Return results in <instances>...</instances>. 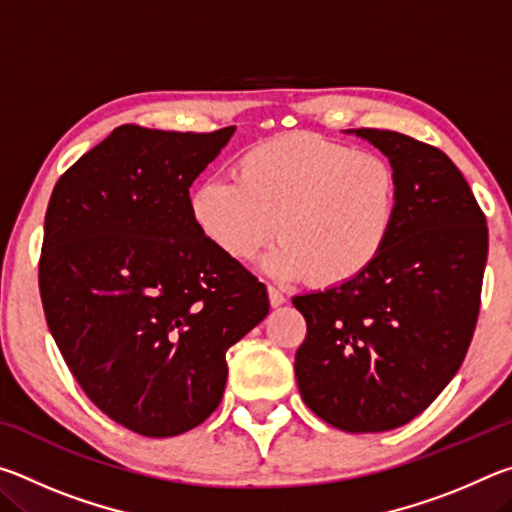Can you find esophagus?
Wrapping results in <instances>:
<instances>
[{
    "instance_id": "esophagus-1",
    "label": "esophagus",
    "mask_w": 512,
    "mask_h": 512,
    "mask_svg": "<svg viewBox=\"0 0 512 512\" xmlns=\"http://www.w3.org/2000/svg\"><path fill=\"white\" fill-rule=\"evenodd\" d=\"M268 300H271V307H280L287 302V296H284V293L277 287H268Z\"/></svg>"
}]
</instances>
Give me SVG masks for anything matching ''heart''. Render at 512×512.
I'll list each match as a JSON object with an SVG mask.
<instances>
[{"instance_id": "heart-1", "label": "heart", "mask_w": 512, "mask_h": 512, "mask_svg": "<svg viewBox=\"0 0 512 512\" xmlns=\"http://www.w3.org/2000/svg\"><path fill=\"white\" fill-rule=\"evenodd\" d=\"M395 164L314 133H287L239 155L235 180L210 178L192 194L203 235L237 262L264 259L275 280L307 277L318 287L350 282L377 262L400 214Z\"/></svg>"}]
</instances>
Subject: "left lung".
Segmentation results:
<instances>
[{
  "instance_id": "8db88e82",
  "label": "left lung",
  "mask_w": 512,
  "mask_h": 512,
  "mask_svg": "<svg viewBox=\"0 0 512 512\" xmlns=\"http://www.w3.org/2000/svg\"><path fill=\"white\" fill-rule=\"evenodd\" d=\"M400 171L395 232L368 271L296 296L307 336L296 379L320 420L350 433L411 422L443 393L481 307L488 225L470 185L436 146L357 128Z\"/></svg>"
}]
</instances>
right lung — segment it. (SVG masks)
<instances>
[{"instance_id":"add662e5","label":"right lung","mask_w":512,"mask_h":512,"mask_svg":"<svg viewBox=\"0 0 512 512\" xmlns=\"http://www.w3.org/2000/svg\"><path fill=\"white\" fill-rule=\"evenodd\" d=\"M232 133L124 124L49 198L38 273L49 332L85 395L146 438L210 418L225 352L268 314L264 284L189 207V187Z\"/></svg>"}]
</instances>
